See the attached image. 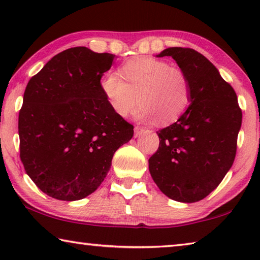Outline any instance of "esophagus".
<instances>
[{
    "label": "esophagus",
    "instance_id": "obj_1",
    "mask_svg": "<svg viewBox=\"0 0 260 260\" xmlns=\"http://www.w3.org/2000/svg\"><path fill=\"white\" fill-rule=\"evenodd\" d=\"M142 133H144V128H142V127L136 126L134 128V136H135V138H139V136Z\"/></svg>",
    "mask_w": 260,
    "mask_h": 260
}]
</instances>
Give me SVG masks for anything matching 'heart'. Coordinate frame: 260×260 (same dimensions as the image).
Returning <instances> with one entry per match:
<instances>
[{"mask_svg": "<svg viewBox=\"0 0 260 260\" xmlns=\"http://www.w3.org/2000/svg\"><path fill=\"white\" fill-rule=\"evenodd\" d=\"M101 78L100 87L112 111L126 117L136 110V119L172 124L182 116L191 100V86L187 73L165 60L138 57Z\"/></svg>", "mask_w": 260, "mask_h": 260, "instance_id": "1", "label": "heart"}]
</instances>
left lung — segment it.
I'll list each match as a JSON object with an SVG mask.
<instances>
[{"mask_svg":"<svg viewBox=\"0 0 260 260\" xmlns=\"http://www.w3.org/2000/svg\"><path fill=\"white\" fill-rule=\"evenodd\" d=\"M164 56L187 73L191 100L174 124L157 132L159 148L149 159V171L169 199L193 203L212 192L231 170L242 111L233 87L206 57L180 47L156 55Z\"/></svg>","mask_w":260,"mask_h":260,"instance_id":"1","label":"left lung"}]
</instances>
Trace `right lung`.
Returning <instances> with one entry per match:
<instances>
[{"mask_svg":"<svg viewBox=\"0 0 260 260\" xmlns=\"http://www.w3.org/2000/svg\"><path fill=\"white\" fill-rule=\"evenodd\" d=\"M114 55L86 47L59 52L30 78L19 112L20 159L37 187L59 201L90 195L114 152L133 138L101 90Z\"/></svg>","mask_w":260,"mask_h":260,"instance_id":"1","label":"right lung"}]
</instances>
